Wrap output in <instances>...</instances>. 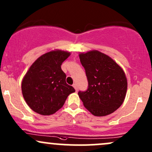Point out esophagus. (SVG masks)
I'll list each match as a JSON object with an SVG mask.
<instances>
[{
    "instance_id": "obj_1",
    "label": "esophagus",
    "mask_w": 152,
    "mask_h": 152,
    "mask_svg": "<svg viewBox=\"0 0 152 152\" xmlns=\"http://www.w3.org/2000/svg\"><path fill=\"white\" fill-rule=\"evenodd\" d=\"M72 86L75 88V91H77V84H75H75H73Z\"/></svg>"
}]
</instances>
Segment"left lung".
I'll list each match as a JSON object with an SVG mask.
<instances>
[{
  "label": "left lung",
  "instance_id": "1",
  "mask_svg": "<svg viewBox=\"0 0 152 152\" xmlns=\"http://www.w3.org/2000/svg\"><path fill=\"white\" fill-rule=\"evenodd\" d=\"M79 56L88 82L87 91L78 92L84 107L97 117L113 113L126 96L128 82L123 69L99 50L80 53Z\"/></svg>",
  "mask_w": 152,
  "mask_h": 152
}]
</instances>
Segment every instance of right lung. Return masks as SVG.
Returning <instances> with one entry per match:
<instances>
[{
  "instance_id": "right-lung-1",
  "label": "right lung",
  "mask_w": 152,
  "mask_h": 152,
  "mask_svg": "<svg viewBox=\"0 0 152 152\" xmlns=\"http://www.w3.org/2000/svg\"><path fill=\"white\" fill-rule=\"evenodd\" d=\"M70 53L61 50L47 52L29 68L22 82V95L31 109L42 115L54 114L64 104L66 98L75 92L66 83L61 70Z\"/></svg>"
}]
</instances>
